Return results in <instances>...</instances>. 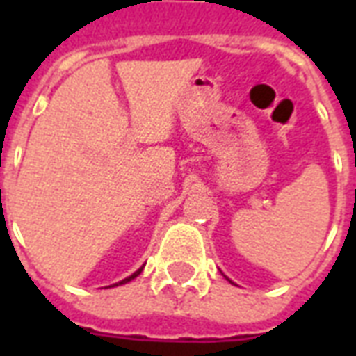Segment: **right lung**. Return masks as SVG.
I'll return each mask as SVG.
<instances>
[{
    "label": "right lung",
    "instance_id": "right-lung-1",
    "mask_svg": "<svg viewBox=\"0 0 356 356\" xmlns=\"http://www.w3.org/2000/svg\"><path fill=\"white\" fill-rule=\"evenodd\" d=\"M140 271H142V268H140L138 271H134L133 275H129L127 279H123V281H120V282H116V284H114V286H118V284H125V282H129V281H133L134 277H138L140 275Z\"/></svg>",
    "mask_w": 356,
    "mask_h": 356
}]
</instances>
